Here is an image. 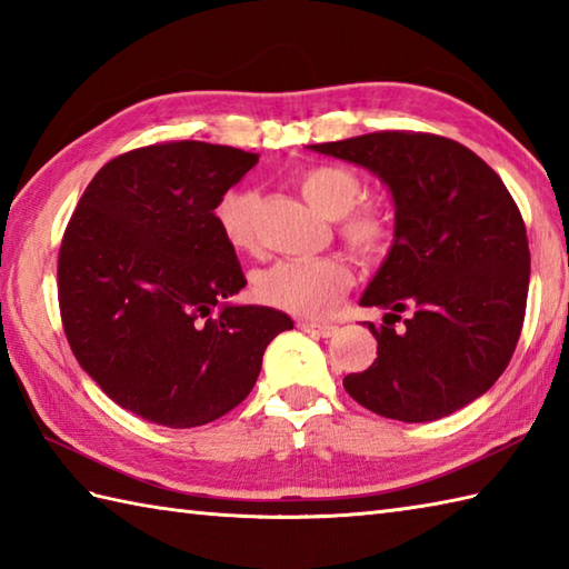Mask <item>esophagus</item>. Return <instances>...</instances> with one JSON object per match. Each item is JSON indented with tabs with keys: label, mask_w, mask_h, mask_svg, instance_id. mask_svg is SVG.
Wrapping results in <instances>:
<instances>
[{
	"label": "esophagus",
	"mask_w": 569,
	"mask_h": 569,
	"mask_svg": "<svg viewBox=\"0 0 569 569\" xmlns=\"http://www.w3.org/2000/svg\"><path fill=\"white\" fill-rule=\"evenodd\" d=\"M298 328L312 337H332L337 332L335 325L328 322H298Z\"/></svg>",
	"instance_id": "1"
}]
</instances>
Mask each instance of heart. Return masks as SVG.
Listing matches in <instances>:
<instances>
[{
	"mask_svg": "<svg viewBox=\"0 0 569 569\" xmlns=\"http://www.w3.org/2000/svg\"><path fill=\"white\" fill-rule=\"evenodd\" d=\"M298 188L312 208L337 220V232L359 259L373 261L389 251L393 239L391 214L379 202L359 200L365 188L352 168L337 163L310 166L298 176ZM257 212L259 192L251 186L224 190L212 210L222 239L237 251L259 247ZM349 288L352 271L335 257L283 259L253 278V296L261 303L303 318H320L330 312Z\"/></svg>",
	"mask_w": 569,
	"mask_h": 569,
	"instance_id": "1",
	"label": "heart"
}]
</instances>
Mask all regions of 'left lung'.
Instances as JSON below:
<instances>
[{
	"instance_id": "8db88e82",
	"label": "left lung",
	"mask_w": 569,
	"mask_h": 569,
	"mask_svg": "<svg viewBox=\"0 0 569 569\" xmlns=\"http://www.w3.org/2000/svg\"><path fill=\"white\" fill-rule=\"evenodd\" d=\"M310 149L365 166L396 208L391 251L359 300L389 310L381 328L367 322L377 359L345 377V391L403 422L445 418L487 393L521 337L530 281L526 224L503 180L462 143L422 131Z\"/></svg>"
}]
</instances>
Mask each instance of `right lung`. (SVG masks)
Instances as JSON below:
<instances>
[{"label":"right lung","mask_w":569,"mask_h":569,"mask_svg":"<svg viewBox=\"0 0 569 569\" xmlns=\"http://www.w3.org/2000/svg\"><path fill=\"white\" fill-rule=\"evenodd\" d=\"M259 153L204 141L153 143L104 163L58 251V303L80 367L143 420L196 428L259 379L281 310L232 306L247 286L214 202Z\"/></svg>","instance_id":"obj_1"}]
</instances>
